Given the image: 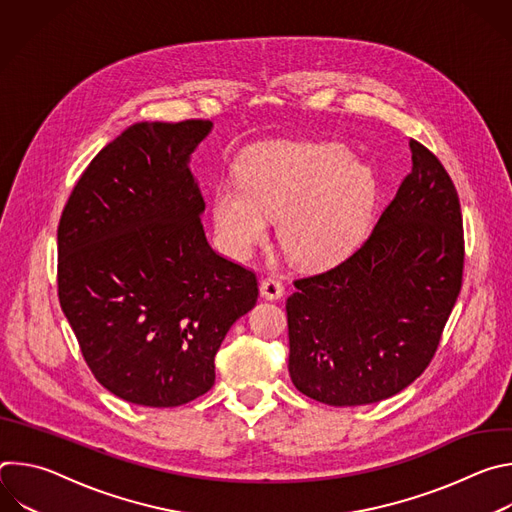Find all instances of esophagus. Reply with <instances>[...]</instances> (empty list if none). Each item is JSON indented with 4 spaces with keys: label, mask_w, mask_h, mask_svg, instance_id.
Segmentation results:
<instances>
[{
    "label": "esophagus",
    "mask_w": 512,
    "mask_h": 512,
    "mask_svg": "<svg viewBox=\"0 0 512 512\" xmlns=\"http://www.w3.org/2000/svg\"><path fill=\"white\" fill-rule=\"evenodd\" d=\"M259 291L265 300H281L285 294V287L275 277H265L259 285Z\"/></svg>",
    "instance_id": "1"
}]
</instances>
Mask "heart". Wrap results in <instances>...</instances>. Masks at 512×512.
Wrapping results in <instances>:
<instances>
[{"label":"heart","mask_w":512,"mask_h":512,"mask_svg":"<svg viewBox=\"0 0 512 512\" xmlns=\"http://www.w3.org/2000/svg\"><path fill=\"white\" fill-rule=\"evenodd\" d=\"M212 200L221 247L247 259L277 222L283 253L300 267L322 269L344 261L367 235L377 182L352 154L328 141H275L261 145Z\"/></svg>","instance_id":"obj_1"}]
</instances>
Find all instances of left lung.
<instances>
[{
    "mask_svg": "<svg viewBox=\"0 0 512 512\" xmlns=\"http://www.w3.org/2000/svg\"><path fill=\"white\" fill-rule=\"evenodd\" d=\"M411 172L346 261L287 298L289 377L310 399L369 405L409 387L433 358L462 287L458 192L411 139Z\"/></svg>",
    "mask_w": 512,
    "mask_h": 512,
    "instance_id": "8db88e82",
    "label": "left lung"
}]
</instances>
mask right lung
<instances>
[{
	"mask_svg": "<svg viewBox=\"0 0 512 512\" xmlns=\"http://www.w3.org/2000/svg\"><path fill=\"white\" fill-rule=\"evenodd\" d=\"M212 123L141 121L93 158L58 225V300L95 379L123 401L178 407L214 385V356L257 302L253 271L206 241L190 156Z\"/></svg>",
	"mask_w": 512,
	"mask_h": 512,
	"instance_id": "add662e5",
	"label": "right lung"
}]
</instances>
